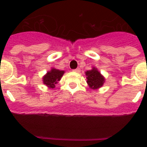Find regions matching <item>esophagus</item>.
<instances>
[{
	"label": "esophagus",
	"instance_id": "obj_1",
	"mask_svg": "<svg viewBox=\"0 0 147 147\" xmlns=\"http://www.w3.org/2000/svg\"><path fill=\"white\" fill-rule=\"evenodd\" d=\"M74 72H76V73H80V68H79V67H78V68H76V69L74 70Z\"/></svg>",
	"mask_w": 147,
	"mask_h": 147
}]
</instances>
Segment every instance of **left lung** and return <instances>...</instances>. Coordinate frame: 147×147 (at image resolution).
Returning a JSON list of instances; mask_svg holds the SVG:
<instances>
[{"mask_svg": "<svg viewBox=\"0 0 147 147\" xmlns=\"http://www.w3.org/2000/svg\"><path fill=\"white\" fill-rule=\"evenodd\" d=\"M85 75H86L87 83L90 88L97 90L103 86L105 79L96 67H93L91 70L87 71L85 72Z\"/></svg>", "mask_w": 147, "mask_h": 147, "instance_id": "left-lung-1", "label": "left lung"}]
</instances>
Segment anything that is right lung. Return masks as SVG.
<instances>
[{
    "instance_id": "add662e5",
    "label": "right lung",
    "mask_w": 147,
    "mask_h": 147,
    "mask_svg": "<svg viewBox=\"0 0 147 147\" xmlns=\"http://www.w3.org/2000/svg\"><path fill=\"white\" fill-rule=\"evenodd\" d=\"M65 71H60L51 67V69L42 76V82L49 88H54L58 82L60 81L61 78L64 74Z\"/></svg>"
}]
</instances>
